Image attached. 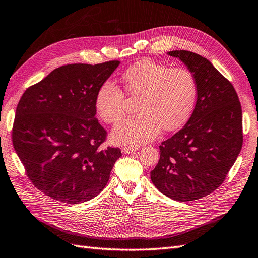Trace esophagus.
<instances>
[{
  "mask_svg": "<svg viewBox=\"0 0 258 258\" xmlns=\"http://www.w3.org/2000/svg\"><path fill=\"white\" fill-rule=\"evenodd\" d=\"M138 150V147H132V146H124L122 147V152L123 153H131Z\"/></svg>",
  "mask_w": 258,
  "mask_h": 258,
  "instance_id": "34e87169",
  "label": "esophagus"
}]
</instances>
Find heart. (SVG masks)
I'll list each match as a JSON object with an SVG mask.
<instances>
[{"label":"heart","instance_id":"heart-1","mask_svg":"<svg viewBox=\"0 0 258 258\" xmlns=\"http://www.w3.org/2000/svg\"><path fill=\"white\" fill-rule=\"evenodd\" d=\"M125 93L138 98L137 114L116 125L112 139L116 144L139 146L156 138L161 128L175 131L182 126L192 112L197 83L192 72L183 67L152 60H142L123 73ZM126 106V97L111 82L100 85L95 96V109L108 124L119 122Z\"/></svg>","mask_w":258,"mask_h":258}]
</instances>
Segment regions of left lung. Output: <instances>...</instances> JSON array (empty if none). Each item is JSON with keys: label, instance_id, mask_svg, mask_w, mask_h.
<instances>
[{"label": "left lung", "instance_id": "left-lung-1", "mask_svg": "<svg viewBox=\"0 0 258 258\" xmlns=\"http://www.w3.org/2000/svg\"><path fill=\"white\" fill-rule=\"evenodd\" d=\"M192 72L197 102L187 124L159 146L151 171L159 191L176 201H194L224 182L243 144L242 109L232 84L207 58L189 50H172Z\"/></svg>", "mask_w": 258, "mask_h": 258}]
</instances>
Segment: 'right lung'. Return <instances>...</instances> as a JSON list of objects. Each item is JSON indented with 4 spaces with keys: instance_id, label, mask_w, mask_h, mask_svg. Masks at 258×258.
<instances>
[{
    "instance_id": "add662e5",
    "label": "right lung",
    "mask_w": 258,
    "mask_h": 258,
    "mask_svg": "<svg viewBox=\"0 0 258 258\" xmlns=\"http://www.w3.org/2000/svg\"><path fill=\"white\" fill-rule=\"evenodd\" d=\"M120 64L71 63L51 71L21 96L12 130L26 175L44 195L63 203L91 200L104 189L122 153L106 147L95 96Z\"/></svg>"
}]
</instances>
